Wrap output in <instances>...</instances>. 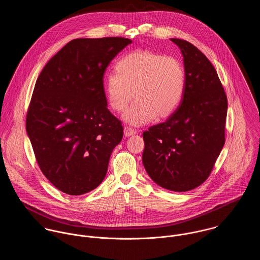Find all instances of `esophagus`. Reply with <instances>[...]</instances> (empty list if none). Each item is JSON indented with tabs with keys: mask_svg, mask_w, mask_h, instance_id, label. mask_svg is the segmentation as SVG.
<instances>
[{
	"mask_svg": "<svg viewBox=\"0 0 260 260\" xmlns=\"http://www.w3.org/2000/svg\"><path fill=\"white\" fill-rule=\"evenodd\" d=\"M137 132H136V130H134V129H132L131 127H128V126H126L125 128H124V135H125V137H129V136H132V135H134V134H136Z\"/></svg>",
	"mask_w": 260,
	"mask_h": 260,
	"instance_id": "obj_1",
	"label": "esophagus"
}]
</instances>
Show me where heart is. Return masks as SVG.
<instances>
[{
    "label": "heart",
    "instance_id": "b5f03b06",
    "mask_svg": "<svg viewBox=\"0 0 260 260\" xmlns=\"http://www.w3.org/2000/svg\"><path fill=\"white\" fill-rule=\"evenodd\" d=\"M117 74L106 76L104 88L112 110L124 112L132 125L145 124L155 117H169L179 106L184 95L185 68L173 56L136 50L122 57L116 65Z\"/></svg>",
    "mask_w": 260,
    "mask_h": 260
}]
</instances>
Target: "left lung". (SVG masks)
I'll return each mask as SVG.
<instances>
[{"label": "left lung", "mask_w": 260, "mask_h": 260, "mask_svg": "<svg viewBox=\"0 0 260 260\" xmlns=\"http://www.w3.org/2000/svg\"><path fill=\"white\" fill-rule=\"evenodd\" d=\"M171 41L183 55L185 91L165 122L143 132L142 161L156 184L184 192L209 177L222 150L227 97L207 57L185 40Z\"/></svg>", "instance_id": "left-lung-1"}]
</instances>
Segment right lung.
<instances>
[{"instance_id": "obj_1", "label": "right lung", "mask_w": 260, "mask_h": 260, "mask_svg": "<svg viewBox=\"0 0 260 260\" xmlns=\"http://www.w3.org/2000/svg\"><path fill=\"white\" fill-rule=\"evenodd\" d=\"M130 39H74L39 75L26 129L45 177L69 195L85 194L106 176L123 126L107 108L104 74Z\"/></svg>"}]
</instances>
